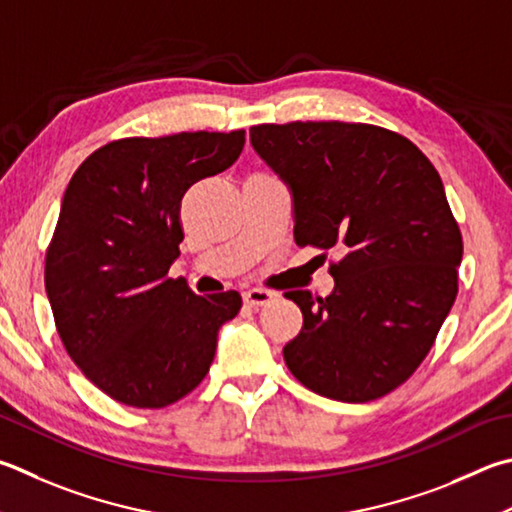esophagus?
Listing matches in <instances>:
<instances>
[{
  "instance_id": "obj_1",
  "label": "esophagus",
  "mask_w": 512,
  "mask_h": 512,
  "mask_svg": "<svg viewBox=\"0 0 512 512\" xmlns=\"http://www.w3.org/2000/svg\"><path fill=\"white\" fill-rule=\"evenodd\" d=\"M275 300L273 291H266V288H250L244 293V304L250 309H259V306H266Z\"/></svg>"
}]
</instances>
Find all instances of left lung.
I'll list each match as a JSON object with an SVG mask.
<instances>
[{"label": "left lung", "instance_id": "obj_1", "mask_svg": "<svg viewBox=\"0 0 512 512\" xmlns=\"http://www.w3.org/2000/svg\"><path fill=\"white\" fill-rule=\"evenodd\" d=\"M250 143L291 185L295 244L345 253L329 262L331 295L284 293L304 318L284 347L288 369L342 403L394 392L459 291L463 239L439 172L410 138L367 123H266Z\"/></svg>", "mask_w": 512, "mask_h": 512}]
</instances>
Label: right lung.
Wrapping results in <instances>:
<instances>
[{
  "mask_svg": "<svg viewBox=\"0 0 512 512\" xmlns=\"http://www.w3.org/2000/svg\"><path fill=\"white\" fill-rule=\"evenodd\" d=\"M244 143V129L118 138L71 176L44 286L64 349L118 403L159 410L188 396L241 309L235 291L203 297L167 273L183 194L235 163Z\"/></svg>",
  "mask_w": 512,
  "mask_h": 512,
  "instance_id": "add662e5",
  "label": "right lung"
}]
</instances>
